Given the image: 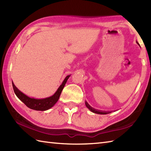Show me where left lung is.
I'll use <instances>...</instances> for the list:
<instances>
[{"label":"left lung","mask_w":151,"mask_h":151,"mask_svg":"<svg viewBox=\"0 0 151 151\" xmlns=\"http://www.w3.org/2000/svg\"><path fill=\"white\" fill-rule=\"evenodd\" d=\"M137 44L139 45V43L136 42ZM86 103V106H87V108L89 109V110H90V111H91L92 112H93V113H95V114H109L110 113V111H100L99 110H96V109L92 108L90 105H89L87 102H85Z\"/></svg>","instance_id":"1"}]
</instances>
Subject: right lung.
<instances>
[{
    "mask_svg": "<svg viewBox=\"0 0 151 151\" xmlns=\"http://www.w3.org/2000/svg\"><path fill=\"white\" fill-rule=\"evenodd\" d=\"M69 76L70 75L66 76V78L64 79V81H63L62 84L60 85L56 92L52 96L43 99H36L28 97V96L24 95V93H22L21 91H19V89L16 88V86L14 85V83H12V86L15 95H17V97L20 99L27 106L35 110L45 111L49 110V108L52 107L56 103V102L58 101L61 93H62L64 86H65L67 81L69 78Z\"/></svg>",
    "mask_w": 151,
    "mask_h": 151,
    "instance_id": "add662e5",
    "label": "right lung"
}]
</instances>
